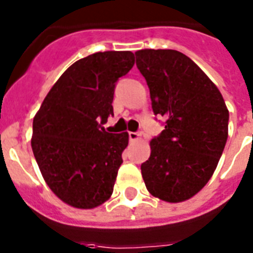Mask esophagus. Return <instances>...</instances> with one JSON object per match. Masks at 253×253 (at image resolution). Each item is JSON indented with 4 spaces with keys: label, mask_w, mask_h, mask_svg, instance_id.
<instances>
[{
    "label": "esophagus",
    "mask_w": 253,
    "mask_h": 253,
    "mask_svg": "<svg viewBox=\"0 0 253 253\" xmlns=\"http://www.w3.org/2000/svg\"><path fill=\"white\" fill-rule=\"evenodd\" d=\"M128 138H130L131 142H136L140 139V134L139 132H128Z\"/></svg>",
    "instance_id": "esophagus-1"
}]
</instances>
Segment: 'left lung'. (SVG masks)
Masks as SVG:
<instances>
[{"label":"left lung","instance_id":"1","mask_svg":"<svg viewBox=\"0 0 253 253\" xmlns=\"http://www.w3.org/2000/svg\"><path fill=\"white\" fill-rule=\"evenodd\" d=\"M136 67L150 87L152 110L166 127L143 163L147 190L166 202L192 198L215 170L228 136V110L215 84L186 55L140 49Z\"/></svg>","mask_w":253,"mask_h":253}]
</instances>
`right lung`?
<instances>
[{
    "label": "right lung",
    "instance_id": "add662e5",
    "mask_svg": "<svg viewBox=\"0 0 253 253\" xmlns=\"http://www.w3.org/2000/svg\"><path fill=\"white\" fill-rule=\"evenodd\" d=\"M134 63L130 51L97 52L77 60L34 117L31 147L42 176L73 208H97L113 194L128 134H111L102 125L114 115L117 81Z\"/></svg>",
    "mask_w": 253,
    "mask_h": 253
}]
</instances>
